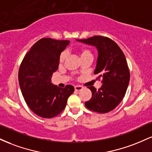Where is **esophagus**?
<instances>
[{
	"label": "esophagus",
	"mask_w": 152,
	"mask_h": 152,
	"mask_svg": "<svg viewBox=\"0 0 152 152\" xmlns=\"http://www.w3.org/2000/svg\"><path fill=\"white\" fill-rule=\"evenodd\" d=\"M74 88H75V91H79L82 90L83 87L81 86H76L74 87Z\"/></svg>",
	"instance_id": "obj_1"
}]
</instances>
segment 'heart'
<instances>
[{"label":"heart","mask_w":152,"mask_h":152,"mask_svg":"<svg viewBox=\"0 0 152 152\" xmlns=\"http://www.w3.org/2000/svg\"><path fill=\"white\" fill-rule=\"evenodd\" d=\"M80 56H81V58H84V57H91V58H93V53H92L91 50L87 47H82L81 50H80ZM66 52H63V53H61L60 57H59V62L61 64L64 62V60L66 59Z\"/></svg>","instance_id":"b5f03b06"}]
</instances>
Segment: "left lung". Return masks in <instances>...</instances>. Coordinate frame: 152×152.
Segmentation results:
<instances>
[{
    "mask_svg": "<svg viewBox=\"0 0 152 152\" xmlns=\"http://www.w3.org/2000/svg\"><path fill=\"white\" fill-rule=\"evenodd\" d=\"M77 41L95 46L98 50L94 74L102 78L103 85L96 90L88 86L92 96L85 106L93 111L104 114L114 110L126 94L130 79V73L124 54L119 46L110 38L96 36Z\"/></svg>",
    "mask_w": 152,
    "mask_h": 152,
    "instance_id": "8db88e82",
    "label": "left lung"
}]
</instances>
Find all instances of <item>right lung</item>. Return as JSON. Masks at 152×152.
I'll list each match as a JSON object with an SVG mask.
<instances>
[{
	"label": "right lung",
	"instance_id": "1",
	"mask_svg": "<svg viewBox=\"0 0 152 152\" xmlns=\"http://www.w3.org/2000/svg\"><path fill=\"white\" fill-rule=\"evenodd\" d=\"M70 43L41 38L31 48L20 64L18 81L23 96L33 112L42 118H53L65 109L74 87L60 88L51 83L58 68L61 53Z\"/></svg>",
	"mask_w": 152,
	"mask_h": 152
}]
</instances>
